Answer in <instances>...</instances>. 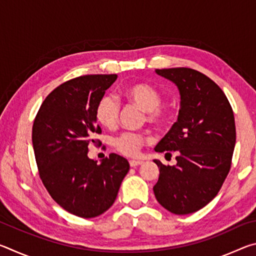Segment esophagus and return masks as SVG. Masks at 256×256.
Instances as JSON below:
<instances>
[{
	"label": "esophagus",
	"instance_id": "esophagus-1",
	"mask_svg": "<svg viewBox=\"0 0 256 256\" xmlns=\"http://www.w3.org/2000/svg\"><path fill=\"white\" fill-rule=\"evenodd\" d=\"M130 166L131 167H136V166H140V164H144V162H142V160H130Z\"/></svg>",
	"mask_w": 256,
	"mask_h": 256
}]
</instances>
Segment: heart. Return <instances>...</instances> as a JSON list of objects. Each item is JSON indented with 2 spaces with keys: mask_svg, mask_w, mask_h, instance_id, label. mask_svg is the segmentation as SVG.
I'll list each match as a JSON object with an SVG mask.
<instances>
[{
  "mask_svg": "<svg viewBox=\"0 0 256 256\" xmlns=\"http://www.w3.org/2000/svg\"><path fill=\"white\" fill-rule=\"evenodd\" d=\"M123 94L128 102L134 104L146 112V120L154 126H164L170 122L174 110L162 105L164 96L160 90L148 84H133L125 86ZM120 102L112 94H106L98 99L94 107L97 122L107 128H112L118 123ZM148 138L141 133L123 132L112 138L115 149L124 156L133 157L140 151Z\"/></svg>",
  "mask_w": 256,
  "mask_h": 256,
  "instance_id": "1",
  "label": "heart"
}]
</instances>
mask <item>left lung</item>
Returning a JSON list of instances; mask_svg holds the SVG:
<instances>
[{
    "mask_svg": "<svg viewBox=\"0 0 256 256\" xmlns=\"http://www.w3.org/2000/svg\"><path fill=\"white\" fill-rule=\"evenodd\" d=\"M178 86L180 110L157 152L176 151L177 164L159 167L154 196L164 209L188 214L202 209L218 194L230 170L236 128L226 94L209 76L190 68L156 70Z\"/></svg>",
    "mask_w": 256,
    "mask_h": 256,
    "instance_id": "obj_1",
    "label": "left lung"
}]
</instances>
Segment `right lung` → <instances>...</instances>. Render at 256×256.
<instances>
[{
	"label": "right lung",
	"instance_id": "add662e5",
	"mask_svg": "<svg viewBox=\"0 0 256 256\" xmlns=\"http://www.w3.org/2000/svg\"><path fill=\"white\" fill-rule=\"evenodd\" d=\"M118 79L116 74L76 76L55 88L42 102L32 125L38 172L53 200L70 214L94 218L112 206L128 162L110 154L100 164L88 146L102 142L94 107Z\"/></svg>",
	"mask_w": 256,
	"mask_h": 256
}]
</instances>
